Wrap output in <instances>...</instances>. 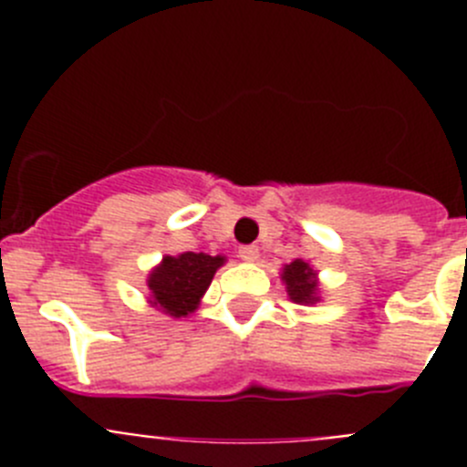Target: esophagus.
Masks as SVG:
<instances>
[{
	"mask_svg": "<svg viewBox=\"0 0 467 467\" xmlns=\"http://www.w3.org/2000/svg\"><path fill=\"white\" fill-rule=\"evenodd\" d=\"M238 257H241L243 262H257L259 259L257 245H243L241 250H238Z\"/></svg>",
	"mask_w": 467,
	"mask_h": 467,
	"instance_id": "34e87169",
	"label": "esophagus"
}]
</instances>
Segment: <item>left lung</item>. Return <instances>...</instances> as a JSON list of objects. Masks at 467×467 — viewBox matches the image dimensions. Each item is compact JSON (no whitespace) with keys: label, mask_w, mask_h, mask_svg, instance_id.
<instances>
[{"label":"left lung","mask_w":467,"mask_h":467,"mask_svg":"<svg viewBox=\"0 0 467 467\" xmlns=\"http://www.w3.org/2000/svg\"><path fill=\"white\" fill-rule=\"evenodd\" d=\"M280 280H283L285 292H287L290 301H295L299 306H313L317 301H323L317 271L306 259H292L290 264H283Z\"/></svg>","instance_id":"8db88e82"}]
</instances>
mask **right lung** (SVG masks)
I'll list each match as a JSON object with an SVG mask.
<instances>
[{
  "instance_id": "right-lung-1",
  "label": "right lung",
  "mask_w": 467,
  "mask_h": 467,
  "mask_svg": "<svg viewBox=\"0 0 467 467\" xmlns=\"http://www.w3.org/2000/svg\"><path fill=\"white\" fill-rule=\"evenodd\" d=\"M224 264V254H166L147 275V304L171 317L192 316Z\"/></svg>"
}]
</instances>
